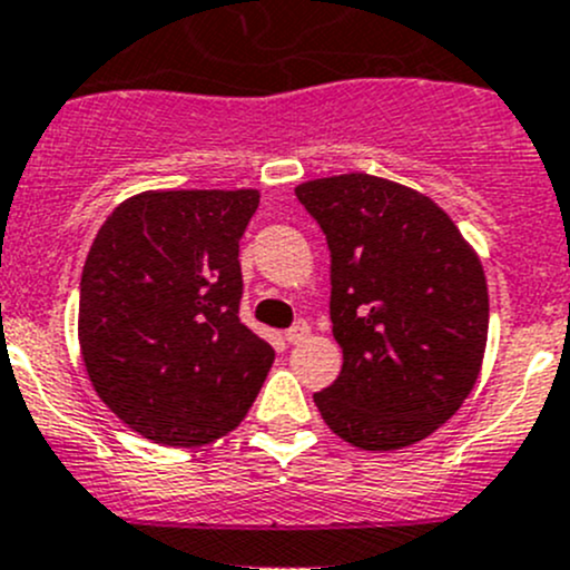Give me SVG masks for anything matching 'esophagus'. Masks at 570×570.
<instances>
[{"label":"esophagus","mask_w":570,"mask_h":570,"mask_svg":"<svg viewBox=\"0 0 570 570\" xmlns=\"http://www.w3.org/2000/svg\"><path fill=\"white\" fill-rule=\"evenodd\" d=\"M307 334H309V326L304 324V321H298V324H293L291 328H287L285 340H287V343H302V340L307 337Z\"/></svg>","instance_id":"esophagus-1"}]
</instances>
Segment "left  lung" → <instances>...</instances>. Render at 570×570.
Listing matches in <instances>:
<instances>
[{
  "label": "left lung",
  "mask_w": 570,
  "mask_h": 570,
  "mask_svg": "<svg viewBox=\"0 0 570 570\" xmlns=\"http://www.w3.org/2000/svg\"><path fill=\"white\" fill-rule=\"evenodd\" d=\"M332 252L343 371L313 401L340 439L401 450L461 409L489 337L478 252L431 197L367 173L296 186Z\"/></svg>",
  "instance_id": "1"
}]
</instances>
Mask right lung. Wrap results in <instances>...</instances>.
I'll return each instance as SVG.
<instances>
[{
  "label": "right lung",
  "instance_id": "add662e5",
  "mask_svg": "<svg viewBox=\"0 0 570 570\" xmlns=\"http://www.w3.org/2000/svg\"><path fill=\"white\" fill-rule=\"evenodd\" d=\"M257 203V189L142 191L90 246L81 360L98 397L150 442H216L272 371L274 348L238 318V242Z\"/></svg>",
  "mask_w": 570,
  "mask_h": 570
}]
</instances>
